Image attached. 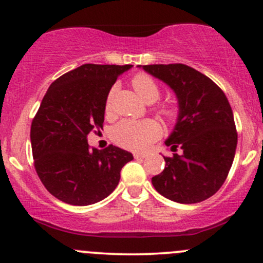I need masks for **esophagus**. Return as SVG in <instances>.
I'll use <instances>...</instances> for the list:
<instances>
[{"mask_svg": "<svg viewBox=\"0 0 263 263\" xmlns=\"http://www.w3.org/2000/svg\"><path fill=\"white\" fill-rule=\"evenodd\" d=\"M134 157L136 159H142V158H146L147 155L146 153H134Z\"/></svg>", "mask_w": 263, "mask_h": 263, "instance_id": "1", "label": "esophagus"}]
</instances>
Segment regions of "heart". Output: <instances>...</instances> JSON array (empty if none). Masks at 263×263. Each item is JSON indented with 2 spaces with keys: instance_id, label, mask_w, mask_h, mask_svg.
Here are the masks:
<instances>
[{
  "instance_id": "obj_1",
  "label": "heart",
  "mask_w": 263,
  "mask_h": 263,
  "mask_svg": "<svg viewBox=\"0 0 263 263\" xmlns=\"http://www.w3.org/2000/svg\"><path fill=\"white\" fill-rule=\"evenodd\" d=\"M131 85L137 95L144 102H155L161 95V89L152 77L148 74L138 73L131 79ZM112 93L114 90L108 92L105 102V112L110 115L112 112ZM158 112L165 121H174L178 117V108L173 104H163L158 107ZM161 128L153 120H123L119 122L111 131L112 140L119 146L126 149L142 151L148 147L152 141L159 136Z\"/></svg>"
}]
</instances>
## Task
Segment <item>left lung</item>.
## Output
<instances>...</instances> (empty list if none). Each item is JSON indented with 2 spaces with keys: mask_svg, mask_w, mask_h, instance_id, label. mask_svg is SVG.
<instances>
[{
  "mask_svg": "<svg viewBox=\"0 0 263 263\" xmlns=\"http://www.w3.org/2000/svg\"><path fill=\"white\" fill-rule=\"evenodd\" d=\"M142 68L176 92L178 120L167 147L162 173L152 184L163 197L195 204L221 188L234 162L237 132L228 98L206 75L184 64H153ZM180 153L177 154L176 151Z\"/></svg>",
  "mask_w": 263,
  "mask_h": 263,
  "instance_id": "left-lung-1",
  "label": "left lung"
}]
</instances>
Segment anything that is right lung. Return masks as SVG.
Masks as SVG:
<instances>
[{
    "label": "right lung",
    "instance_id": "right-lung-1",
    "mask_svg": "<svg viewBox=\"0 0 263 263\" xmlns=\"http://www.w3.org/2000/svg\"><path fill=\"white\" fill-rule=\"evenodd\" d=\"M132 65L84 64L53 81L31 126L39 179L70 205H90L114 192L120 172L134 156L110 146L90 148L87 135L104 125L105 102L117 77Z\"/></svg>",
    "mask_w": 263,
    "mask_h": 263
}]
</instances>
